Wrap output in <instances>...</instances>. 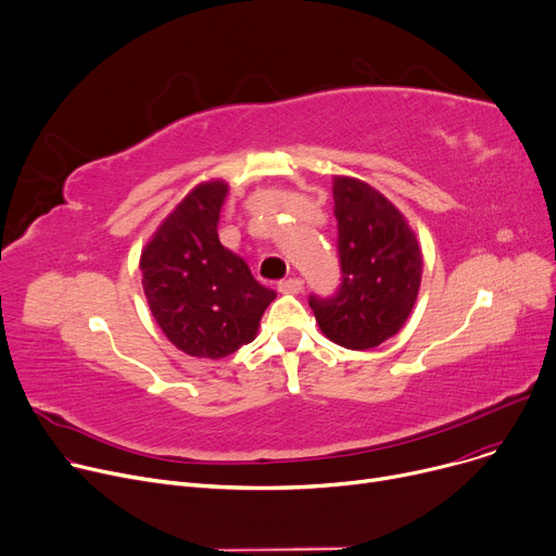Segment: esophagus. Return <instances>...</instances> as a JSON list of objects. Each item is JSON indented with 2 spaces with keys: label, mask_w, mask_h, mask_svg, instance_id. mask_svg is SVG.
Instances as JSON below:
<instances>
[{
  "label": "esophagus",
  "mask_w": 556,
  "mask_h": 556,
  "mask_svg": "<svg viewBox=\"0 0 556 556\" xmlns=\"http://www.w3.org/2000/svg\"><path fill=\"white\" fill-rule=\"evenodd\" d=\"M302 290H304V281L298 279V277L279 281V292H283V294H300Z\"/></svg>",
  "instance_id": "obj_1"
}]
</instances>
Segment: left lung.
I'll use <instances>...</instances> for the list:
<instances>
[{"label": "left lung", "instance_id": "1", "mask_svg": "<svg viewBox=\"0 0 556 556\" xmlns=\"http://www.w3.org/2000/svg\"><path fill=\"white\" fill-rule=\"evenodd\" d=\"M342 286L311 298L324 336L344 349H376L404 326L418 300L422 252L404 214L371 185L332 176Z\"/></svg>", "mask_w": 556, "mask_h": 556}]
</instances>
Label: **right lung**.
<instances>
[{
	"label": "right lung",
	"instance_id": "right-lung-1",
	"mask_svg": "<svg viewBox=\"0 0 556 556\" xmlns=\"http://www.w3.org/2000/svg\"><path fill=\"white\" fill-rule=\"evenodd\" d=\"M228 182L205 180L185 197L140 254L142 290L165 338L192 357L220 359L256 338L277 292L220 245L218 214Z\"/></svg>",
	"mask_w": 556,
	"mask_h": 556
}]
</instances>
